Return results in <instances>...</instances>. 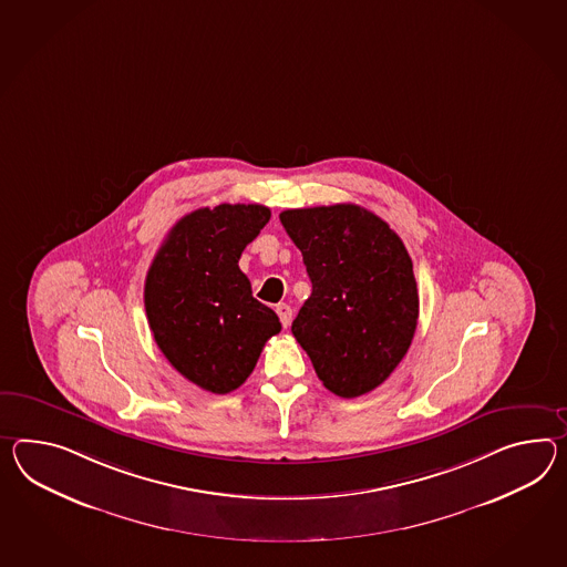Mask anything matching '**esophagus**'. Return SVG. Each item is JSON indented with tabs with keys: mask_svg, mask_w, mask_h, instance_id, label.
Segmentation results:
<instances>
[{
	"mask_svg": "<svg viewBox=\"0 0 567 567\" xmlns=\"http://www.w3.org/2000/svg\"><path fill=\"white\" fill-rule=\"evenodd\" d=\"M277 313L278 318H280V323H282V328H289L290 321H292V309H290L289 305L278 303Z\"/></svg>",
	"mask_w": 567,
	"mask_h": 567,
	"instance_id": "esophagus-1",
	"label": "esophagus"
}]
</instances>
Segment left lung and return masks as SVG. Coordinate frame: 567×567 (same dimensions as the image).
<instances>
[{
	"label": "left lung",
	"instance_id": "1",
	"mask_svg": "<svg viewBox=\"0 0 567 567\" xmlns=\"http://www.w3.org/2000/svg\"><path fill=\"white\" fill-rule=\"evenodd\" d=\"M280 223L313 287L292 336L338 398L373 391L405 357L417 326L414 266L400 235L359 205L289 208Z\"/></svg>",
	"mask_w": 567,
	"mask_h": 567
}]
</instances>
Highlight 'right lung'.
I'll return each mask as SVG.
<instances>
[{
    "mask_svg": "<svg viewBox=\"0 0 567 567\" xmlns=\"http://www.w3.org/2000/svg\"><path fill=\"white\" fill-rule=\"evenodd\" d=\"M270 221L264 205L196 208L172 227L145 278V311L169 364L225 395L248 379L278 316L254 299L239 258Z\"/></svg>",
    "mask_w": 567,
    "mask_h": 567,
    "instance_id": "right-lung-1",
    "label": "right lung"
}]
</instances>
